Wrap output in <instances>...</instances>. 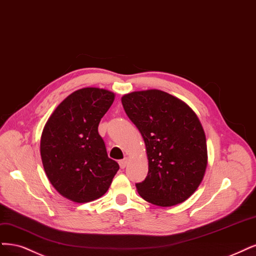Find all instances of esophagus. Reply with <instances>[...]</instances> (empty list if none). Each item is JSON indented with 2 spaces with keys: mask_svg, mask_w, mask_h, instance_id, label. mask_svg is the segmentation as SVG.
Wrapping results in <instances>:
<instances>
[{
  "mask_svg": "<svg viewBox=\"0 0 256 256\" xmlns=\"http://www.w3.org/2000/svg\"><path fill=\"white\" fill-rule=\"evenodd\" d=\"M127 163H128V158H122V160H120V161L118 162V164H120V168H122V170H124V168H125L126 165H127Z\"/></svg>",
  "mask_w": 256,
  "mask_h": 256,
  "instance_id": "obj_1",
  "label": "esophagus"
}]
</instances>
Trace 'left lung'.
Instances as JSON below:
<instances>
[{
    "label": "left lung",
    "mask_w": 256,
    "mask_h": 256,
    "mask_svg": "<svg viewBox=\"0 0 256 256\" xmlns=\"http://www.w3.org/2000/svg\"><path fill=\"white\" fill-rule=\"evenodd\" d=\"M122 104L146 146L148 174L136 184L138 195L158 206L182 204L198 188L208 165L206 134L197 114L156 89L125 94Z\"/></svg>",
    "instance_id": "left-lung-1"
}]
</instances>
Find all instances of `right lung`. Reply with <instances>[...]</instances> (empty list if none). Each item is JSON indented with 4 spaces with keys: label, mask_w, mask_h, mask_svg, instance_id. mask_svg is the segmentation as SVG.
<instances>
[{
    "label": "right lung",
    "mask_w": 256,
    "mask_h": 256,
    "mask_svg": "<svg viewBox=\"0 0 256 256\" xmlns=\"http://www.w3.org/2000/svg\"><path fill=\"white\" fill-rule=\"evenodd\" d=\"M116 94L100 88L79 89L48 118L40 140L44 172L64 198L86 204L104 196L118 164L108 158L98 125Z\"/></svg>",
    "instance_id": "right-lung-1"
}]
</instances>
